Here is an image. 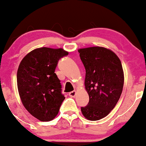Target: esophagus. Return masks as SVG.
I'll list each match as a JSON object with an SVG mask.
<instances>
[{
  "label": "esophagus",
  "mask_w": 146,
  "mask_h": 146,
  "mask_svg": "<svg viewBox=\"0 0 146 146\" xmlns=\"http://www.w3.org/2000/svg\"><path fill=\"white\" fill-rule=\"evenodd\" d=\"M76 94V91H72L68 94V95H69V96H70V97H75Z\"/></svg>",
  "instance_id": "esophagus-1"
}]
</instances>
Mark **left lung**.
<instances>
[{
	"label": "left lung",
	"instance_id": "left-lung-1",
	"mask_svg": "<svg viewBox=\"0 0 146 146\" xmlns=\"http://www.w3.org/2000/svg\"><path fill=\"white\" fill-rule=\"evenodd\" d=\"M85 66V85L89 103L81 107L83 115L92 121L108 115L122 94L124 73L118 56L111 50L101 47L78 50Z\"/></svg>",
	"mask_w": 146,
	"mask_h": 146
}]
</instances>
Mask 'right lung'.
Returning <instances> with one entry per match:
<instances>
[{
  "label": "right lung",
  "instance_id": "right-lung-1",
  "mask_svg": "<svg viewBox=\"0 0 146 146\" xmlns=\"http://www.w3.org/2000/svg\"><path fill=\"white\" fill-rule=\"evenodd\" d=\"M68 52L63 49L41 47L29 52L19 64L17 87L24 106L42 122L53 119L65 96L54 73L58 61Z\"/></svg>",
  "mask_w": 146,
  "mask_h": 146
}]
</instances>
